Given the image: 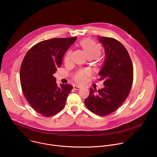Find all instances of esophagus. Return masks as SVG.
Listing matches in <instances>:
<instances>
[{
    "label": "esophagus",
    "mask_w": 157,
    "mask_h": 157,
    "mask_svg": "<svg viewBox=\"0 0 157 157\" xmlns=\"http://www.w3.org/2000/svg\"><path fill=\"white\" fill-rule=\"evenodd\" d=\"M81 87V86H78V85H73V88L75 89V90H78Z\"/></svg>",
    "instance_id": "34e87169"
}]
</instances>
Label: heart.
<instances>
[{
	"label": "heart",
	"mask_w": 157,
	"mask_h": 157,
	"mask_svg": "<svg viewBox=\"0 0 157 157\" xmlns=\"http://www.w3.org/2000/svg\"><path fill=\"white\" fill-rule=\"evenodd\" d=\"M81 46L83 48L84 52L86 53L87 55H96L98 56L101 54V48L98 45V44L91 40H84L81 42ZM71 52L69 51L67 53L65 58L64 61L65 63H69L71 59ZM89 74L88 71L86 70H79L77 71L74 76L73 79L74 80L79 83H81L84 82L86 79V76Z\"/></svg>",
	"instance_id": "1"
}]
</instances>
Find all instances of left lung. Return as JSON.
<instances>
[{
	"instance_id": "8db88e82",
	"label": "left lung",
	"mask_w": 157,
	"mask_h": 157,
	"mask_svg": "<svg viewBox=\"0 0 157 157\" xmlns=\"http://www.w3.org/2000/svg\"><path fill=\"white\" fill-rule=\"evenodd\" d=\"M105 51V59L99 73L104 87L90 89L84 103L93 113L104 116L116 110L127 98L132 87L133 70L129 54L123 44L113 38L98 37Z\"/></svg>"
}]
</instances>
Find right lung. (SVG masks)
<instances>
[{
  "mask_svg": "<svg viewBox=\"0 0 157 157\" xmlns=\"http://www.w3.org/2000/svg\"><path fill=\"white\" fill-rule=\"evenodd\" d=\"M76 39L55 38L40 41L28 51L22 61L20 71L22 91L32 108L44 117L59 113L73 89L68 84L59 87L53 74Z\"/></svg>",
  "mask_w": 157,
  "mask_h": 157,
  "instance_id": "1",
  "label": "right lung"
}]
</instances>
